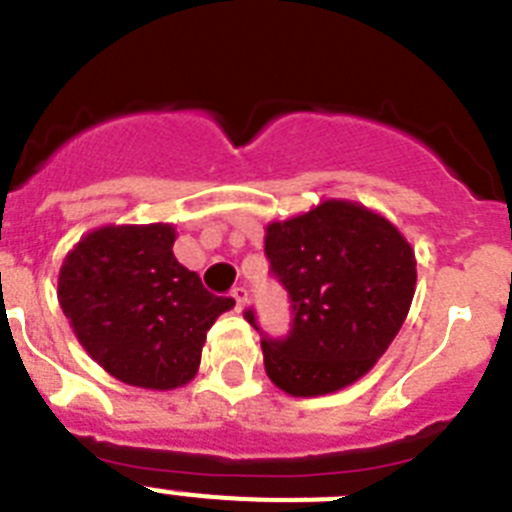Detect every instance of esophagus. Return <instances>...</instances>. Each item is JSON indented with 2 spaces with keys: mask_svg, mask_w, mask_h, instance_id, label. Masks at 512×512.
<instances>
[{
  "mask_svg": "<svg viewBox=\"0 0 512 512\" xmlns=\"http://www.w3.org/2000/svg\"><path fill=\"white\" fill-rule=\"evenodd\" d=\"M233 300H235V310H243L248 302V289L246 287H235L233 289Z\"/></svg>",
  "mask_w": 512,
  "mask_h": 512,
  "instance_id": "esophagus-1",
  "label": "esophagus"
}]
</instances>
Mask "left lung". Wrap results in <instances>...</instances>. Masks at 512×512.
<instances>
[{
    "mask_svg": "<svg viewBox=\"0 0 512 512\" xmlns=\"http://www.w3.org/2000/svg\"><path fill=\"white\" fill-rule=\"evenodd\" d=\"M266 259L292 300V330L264 338L266 374L292 397L338 392L390 348L415 295V251L379 212L325 200L266 225ZM246 320L259 330L253 312Z\"/></svg>",
    "mask_w": 512,
    "mask_h": 512,
    "instance_id": "obj_1",
    "label": "left lung"
}]
</instances>
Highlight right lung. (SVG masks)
Wrapping results in <instances>:
<instances>
[{"instance_id": "add662e5", "label": "right lung", "mask_w": 512, "mask_h": 512, "mask_svg": "<svg viewBox=\"0 0 512 512\" xmlns=\"http://www.w3.org/2000/svg\"><path fill=\"white\" fill-rule=\"evenodd\" d=\"M169 223L102 225L66 253L58 302L74 336L115 379L176 390L200 369L207 330L235 305L174 256Z\"/></svg>"}]
</instances>
